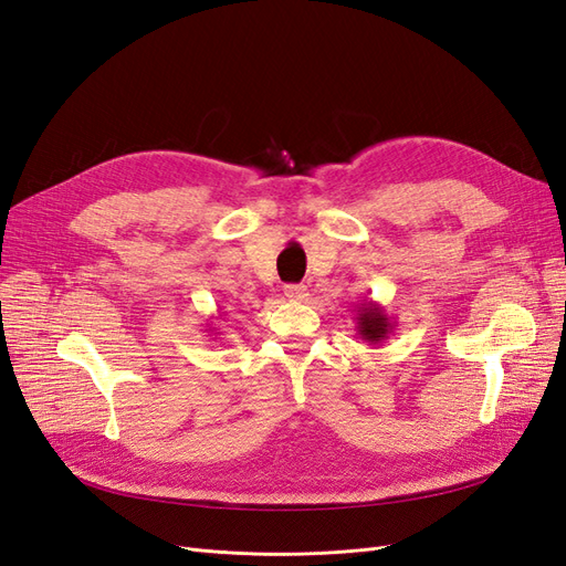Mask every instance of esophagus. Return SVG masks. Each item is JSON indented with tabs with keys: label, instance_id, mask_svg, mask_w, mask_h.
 Here are the masks:
<instances>
[{
	"label": "esophagus",
	"instance_id": "esophagus-1",
	"mask_svg": "<svg viewBox=\"0 0 566 566\" xmlns=\"http://www.w3.org/2000/svg\"><path fill=\"white\" fill-rule=\"evenodd\" d=\"M285 297L293 300V302H302V300L310 297V290H306V285L290 283V285H285Z\"/></svg>",
	"mask_w": 566,
	"mask_h": 566
}]
</instances>
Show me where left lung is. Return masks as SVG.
Segmentation results:
<instances>
[{
  "label": "left lung",
  "instance_id": "1",
  "mask_svg": "<svg viewBox=\"0 0 566 566\" xmlns=\"http://www.w3.org/2000/svg\"><path fill=\"white\" fill-rule=\"evenodd\" d=\"M356 333L361 339L370 342V345H380L394 333V318L387 316L385 306L373 300H364L356 304Z\"/></svg>",
  "mask_w": 566,
  "mask_h": 566
}]
</instances>
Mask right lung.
<instances>
[{
    "mask_svg": "<svg viewBox=\"0 0 566 566\" xmlns=\"http://www.w3.org/2000/svg\"><path fill=\"white\" fill-rule=\"evenodd\" d=\"M214 335H219V333H214Z\"/></svg>",
    "mask_w": 566,
    "mask_h": 566,
    "instance_id": "1",
    "label": "right lung"
}]
</instances>
